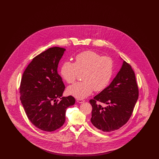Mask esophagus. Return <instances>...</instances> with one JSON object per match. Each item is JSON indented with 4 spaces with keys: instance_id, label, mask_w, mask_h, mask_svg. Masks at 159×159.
Returning a JSON list of instances; mask_svg holds the SVG:
<instances>
[{
    "instance_id": "obj_1",
    "label": "esophagus",
    "mask_w": 159,
    "mask_h": 159,
    "mask_svg": "<svg viewBox=\"0 0 159 159\" xmlns=\"http://www.w3.org/2000/svg\"><path fill=\"white\" fill-rule=\"evenodd\" d=\"M77 102L79 103H83L84 102V100H83L82 99H77Z\"/></svg>"
}]
</instances>
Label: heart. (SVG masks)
Segmentation results:
<instances>
[{"label":"heart","instance_id":"obj_1","mask_svg":"<svg viewBox=\"0 0 159 159\" xmlns=\"http://www.w3.org/2000/svg\"><path fill=\"white\" fill-rule=\"evenodd\" d=\"M113 60L92 51L78 53L75 62L66 61L60 69L62 78L68 84L74 83L79 73L83 82L77 83L67 89L68 94L77 99H83L90 95L94 90L103 91L110 83L113 74Z\"/></svg>","mask_w":159,"mask_h":159}]
</instances>
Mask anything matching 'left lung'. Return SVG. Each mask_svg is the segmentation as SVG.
Returning <instances> with one entry per match:
<instances>
[{"instance_id": "obj_1", "label": "left lung", "mask_w": 159, "mask_h": 159, "mask_svg": "<svg viewBox=\"0 0 159 159\" xmlns=\"http://www.w3.org/2000/svg\"><path fill=\"white\" fill-rule=\"evenodd\" d=\"M138 94L135 73L128 63L123 61L111 83L89 101L92 107L91 123L105 132L119 129L130 119ZM97 101L107 106L103 107L97 105Z\"/></svg>"}]
</instances>
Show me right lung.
I'll return each instance as SVG.
<instances>
[{
  "label": "right lung",
  "mask_w": 159,
  "mask_h": 159,
  "mask_svg": "<svg viewBox=\"0 0 159 159\" xmlns=\"http://www.w3.org/2000/svg\"><path fill=\"white\" fill-rule=\"evenodd\" d=\"M65 51L53 47L35 57L21 81L20 99L28 119L36 128L46 132L61 127L66 121V109L75 103L72 96L62 97L65 86L58 73V66Z\"/></svg>",
  "instance_id": "obj_1"
}]
</instances>
